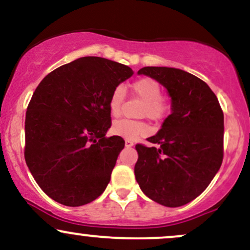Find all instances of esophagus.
<instances>
[{
  "instance_id": "34e87169",
  "label": "esophagus",
  "mask_w": 250,
  "mask_h": 250,
  "mask_svg": "<svg viewBox=\"0 0 250 250\" xmlns=\"http://www.w3.org/2000/svg\"><path fill=\"white\" fill-rule=\"evenodd\" d=\"M134 142L131 140H125V147H133Z\"/></svg>"
}]
</instances>
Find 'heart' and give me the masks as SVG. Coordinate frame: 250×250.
Returning <instances> with one entry per match:
<instances>
[{"label":"heart","instance_id":"b5f03b06","mask_svg":"<svg viewBox=\"0 0 250 250\" xmlns=\"http://www.w3.org/2000/svg\"><path fill=\"white\" fill-rule=\"evenodd\" d=\"M131 90L137 97L145 102L141 114L154 121H159L165 117L169 109V103L166 97L161 96V85L156 80L150 77H142L131 85ZM125 91L122 85H117L109 97V111L113 116H117L121 111L122 103L125 101ZM149 127L147 123L142 121L122 119L113 123L111 131L115 135L133 140L137 136L147 134Z\"/></svg>","mask_w":250,"mask_h":250}]
</instances>
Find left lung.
Returning <instances> with one entry per match:
<instances>
[{
	"instance_id": "obj_1",
	"label": "left lung",
	"mask_w": 250,
	"mask_h": 250,
	"mask_svg": "<svg viewBox=\"0 0 250 250\" xmlns=\"http://www.w3.org/2000/svg\"><path fill=\"white\" fill-rule=\"evenodd\" d=\"M167 89L171 114L156 135L136 145L134 171L141 190L166 207H181L208 187L223 159V113L209 85L177 68L145 67L137 71Z\"/></svg>"
}]
</instances>
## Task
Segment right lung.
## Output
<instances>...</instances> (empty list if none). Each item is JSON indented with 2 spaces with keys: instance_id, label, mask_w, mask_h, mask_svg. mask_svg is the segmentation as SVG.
Listing matches in <instances>:
<instances>
[{
  "instance_id": "add662e5",
  "label": "right lung",
  "mask_w": 250,
  "mask_h": 250,
  "mask_svg": "<svg viewBox=\"0 0 250 250\" xmlns=\"http://www.w3.org/2000/svg\"><path fill=\"white\" fill-rule=\"evenodd\" d=\"M133 74L122 63L85 56L56 68L37 85L25 114L24 157L50 199L80 207L105 190L125 148L121 136L105 137L109 97Z\"/></svg>"
}]
</instances>
